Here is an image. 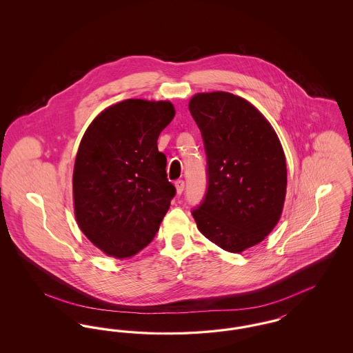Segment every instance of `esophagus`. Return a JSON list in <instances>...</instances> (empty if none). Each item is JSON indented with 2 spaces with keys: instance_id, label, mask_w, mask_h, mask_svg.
Instances as JSON below:
<instances>
[{
  "instance_id": "34e87169",
  "label": "esophagus",
  "mask_w": 353,
  "mask_h": 353,
  "mask_svg": "<svg viewBox=\"0 0 353 353\" xmlns=\"http://www.w3.org/2000/svg\"><path fill=\"white\" fill-rule=\"evenodd\" d=\"M174 185H176V189H177V193L179 194H181L183 192H184L185 189V181L184 180H177L176 183H174Z\"/></svg>"
}]
</instances>
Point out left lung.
I'll use <instances>...</instances> for the list:
<instances>
[{"label": "left lung", "instance_id": "left-lung-1", "mask_svg": "<svg viewBox=\"0 0 353 353\" xmlns=\"http://www.w3.org/2000/svg\"><path fill=\"white\" fill-rule=\"evenodd\" d=\"M189 111L201 131L208 179L192 216L221 249L243 252L281 219L287 186L281 141L252 104L229 92L197 94Z\"/></svg>", "mask_w": 353, "mask_h": 353}]
</instances>
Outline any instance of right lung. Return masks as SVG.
Returning a JSON list of instances; mask_svg holds the SVG:
<instances>
[{"label": "right lung", "instance_id": "right-lung-1", "mask_svg": "<svg viewBox=\"0 0 353 353\" xmlns=\"http://www.w3.org/2000/svg\"><path fill=\"white\" fill-rule=\"evenodd\" d=\"M173 117L169 101L128 99L104 110L83 134L72 176L75 219L107 255L143 250L168 212L176 188L157 139Z\"/></svg>", "mask_w": 353, "mask_h": 353}]
</instances>
